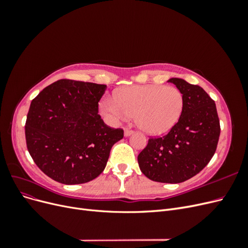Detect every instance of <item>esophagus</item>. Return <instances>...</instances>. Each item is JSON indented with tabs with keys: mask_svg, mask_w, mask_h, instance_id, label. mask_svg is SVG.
<instances>
[{
	"mask_svg": "<svg viewBox=\"0 0 248 248\" xmlns=\"http://www.w3.org/2000/svg\"><path fill=\"white\" fill-rule=\"evenodd\" d=\"M132 133H133V130L130 129V128H126V129L124 130V136H125V137H129L130 134H132Z\"/></svg>",
	"mask_w": 248,
	"mask_h": 248,
	"instance_id": "34e87169",
	"label": "esophagus"
}]
</instances>
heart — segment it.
Listing matches in <instances>:
<instances>
[{
  "label": "heart",
  "mask_w": 248,
  "mask_h": 248,
  "mask_svg": "<svg viewBox=\"0 0 248 248\" xmlns=\"http://www.w3.org/2000/svg\"><path fill=\"white\" fill-rule=\"evenodd\" d=\"M114 99L100 102V110L111 119L136 116L139 128L158 136L168 132L182 115L183 94L175 87L133 86L120 90Z\"/></svg>",
  "instance_id": "b5f03b06"
}]
</instances>
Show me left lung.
Returning a JSON list of instances; mask_svg holds the SVG:
<instances>
[{"label": "left lung", "instance_id": "1", "mask_svg": "<svg viewBox=\"0 0 248 248\" xmlns=\"http://www.w3.org/2000/svg\"><path fill=\"white\" fill-rule=\"evenodd\" d=\"M184 98L179 121L163 137H150L138 156L142 174L161 183H181L204 169L213 157L220 134L214 100L202 88L170 78Z\"/></svg>", "mask_w": 248, "mask_h": 248}]
</instances>
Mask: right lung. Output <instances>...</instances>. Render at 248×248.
<instances>
[{
    "label": "right lung",
    "mask_w": 248,
    "mask_h": 248,
    "mask_svg": "<svg viewBox=\"0 0 248 248\" xmlns=\"http://www.w3.org/2000/svg\"><path fill=\"white\" fill-rule=\"evenodd\" d=\"M106 85L59 79L32 100L25 126L36 166L57 182L91 181L103 171L111 147L124 137L98 115Z\"/></svg>",
    "instance_id": "right-lung-1"
}]
</instances>
